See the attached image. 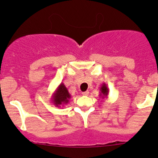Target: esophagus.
<instances>
[{
	"label": "esophagus",
	"mask_w": 158,
	"mask_h": 158,
	"mask_svg": "<svg viewBox=\"0 0 158 158\" xmlns=\"http://www.w3.org/2000/svg\"><path fill=\"white\" fill-rule=\"evenodd\" d=\"M88 94H89V91H88V90H87V91L82 92V95H84V96H88Z\"/></svg>",
	"instance_id": "obj_1"
}]
</instances>
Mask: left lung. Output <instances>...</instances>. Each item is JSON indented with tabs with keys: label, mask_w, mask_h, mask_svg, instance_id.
Masks as SVG:
<instances>
[{
	"label": "left lung",
	"mask_w": 158,
	"mask_h": 158,
	"mask_svg": "<svg viewBox=\"0 0 158 158\" xmlns=\"http://www.w3.org/2000/svg\"><path fill=\"white\" fill-rule=\"evenodd\" d=\"M100 92H99V97H100L102 99H105V98H107L108 99V94H109V90H108V86L106 83H103V84L101 85L100 87Z\"/></svg>",
	"instance_id": "obj_1"
}]
</instances>
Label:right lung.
Wrapping results in <instances>:
<instances>
[{
	"label": "right lung",
	"mask_w": 158,
	"mask_h": 158,
	"mask_svg": "<svg viewBox=\"0 0 158 158\" xmlns=\"http://www.w3.org/2000/svg\"><path fill=\"white\" fill-rule=\"evenodd\" d=\"M51 102L56 107H61L64 104H68L71 98V95L69 93L68 88L65 87L64 83L61 82L57 87L51 97Z\"/></svg>",
	"instance_id": "add662e5"
}]
</instances>
